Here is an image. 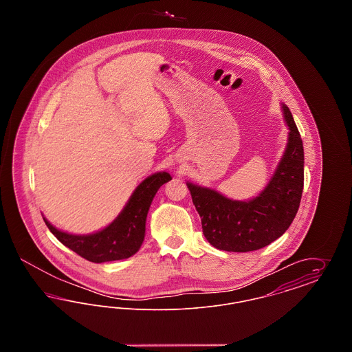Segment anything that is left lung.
<instances>
[{"label":"left lung","instance_id":"obj_1","mask_svg":"<svg viewBox=\"0 0 352 352\" xmlns=\"http://www.w3.org/2000/svg\"><path fill=\"white\" fill-rule=\"evenodd\" d=\"M281 105L289 128L287 144L268 184L257 197L234 201L214 188L187 182L203 234L218 250L264 248L283 236L296 218L303 190V145L292 112Z\"/></svg>","mask_w":352,"mask_h":352}]
</instances>
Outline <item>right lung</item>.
I'll return each mask as SVG.
<instances>
[{"instance_id":"right-lung-1","label":"right lung","mask_w":352,"mask_h":352,"mask_svg":"<svg viewBox=\"0 0 352 352\" xmlns=\"http://www.w3.org/2000/svg\"><path fill=\"white\" fill-rule=\"evenodd\" d=\"M171 179L166 171L154 173L135 187L122 211L111 224L98 232L72 234L55 228L43 217L46 226L63 245L91 263H108L133 256L142 245L151 201L158 188Z\"/></svg>"}]
</instances>
